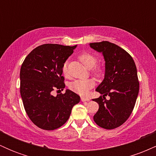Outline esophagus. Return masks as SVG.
I'll list each match as a JSON object with an SVG mask.
<instances>
[{"label": "esophagus", "instance_id": "esophagus-1", "mask_svg": "<svg viewBox=\"0 0 156 156\" xmlns=\"http://www.w3.org/2000/svg\"><path fill=\"white\" fill-rule=\"evenodd\" d=\"M90 101V98H87V97H81V101L86 102V101Z\"/></svg>", "mask_w": 156, "mask_h": 156}]
</instances>
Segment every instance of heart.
Here are the masks:
<instances>
[{
	"mask_svg": "<svg viewBox=\"0 0 156 156\" xmlns=\"http://www.w3.org/2000/svg\"><path fill=\"white\" fill-rule=\"evenodd\" d=\"M79 59L81 63L87 68H92V73L97 77L101 76L103 73V69L100 66H94L97 63V58L92 53L88 52H84L79 55ZM62 73L65 77L68 76L67 64L64 63L62 66ZM94 83L92 79L76 80L69 83V88L73 92L79 94H87L89 89L94 87Z\"/></svg>",
	"mask_w": 156,
	"mask_h": 156,
	"instance_id": "heart-1",
	"label": "heart"
}]
</instances>
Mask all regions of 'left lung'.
Listing matches in <instances>:
<instances>
[{
  "instance_id": "left-lung-1",
  "label": "left lung",
  "mask_w": 156,
  "mask_h": 156,
  "mask_svg": "<svg viewBox=\"0 0 156 156\" xmlns=\"http://www.w3.org/2000/svg\"><path fill=\"white\" fill-rule=\"evenodd\" d=\"M89 45L101 53L105 60L104 78L95 89L103 95L93 99L99 104L93 119L101 128L114 129L133 112L139 90L136 67L129 53L117 44L103 41ZM107 95L109 100L105 99Z\"/></svg>"
}]
</instances>
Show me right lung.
Instances as JSON below:
<instances>
[{
    "mask_svg": "<svg viewBox=\"0 0 156 156\" xmlns=\"http://www.w3.org/2000/svg\"><path fill=\"white\" fill-rule=\"evenodd\" d=\"M77 45L44 44L38 46L25 58L21 66L20 94L25 110L34 125L52 130L62 126L70 116L80 96L69 89L52 95L55 89L65 87L62 66Z\"/></svg>",
    "mask_w": 156,
    "mask_h": 156,
    "instance_id": "add662e5",
    "label": "right lung"
}]
</instances>
